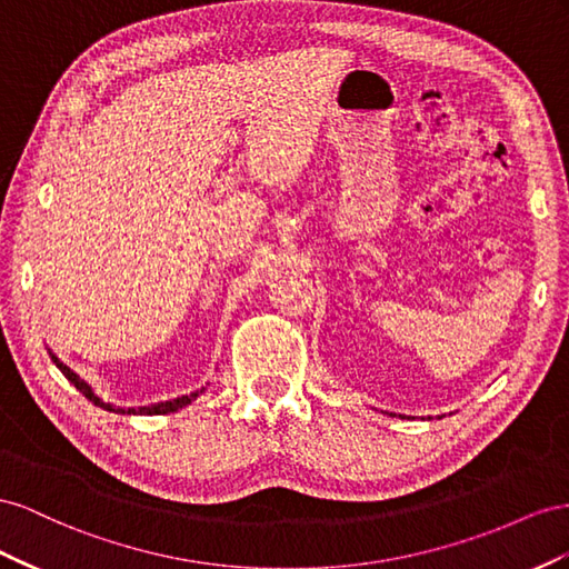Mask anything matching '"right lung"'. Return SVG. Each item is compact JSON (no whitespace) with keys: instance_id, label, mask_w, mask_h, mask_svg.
I'll use <instances>...</instances> for the list:
<instances>
[{"instance_id":"1","label":"right lung","mask_w":569,"mask_h":569,"mask_svg":"<svg viewBox=\"0 0 569 569\" xmlns=\"http://www.w3.org/2000/svg\"><path fill=\"white\" fill-rule=\"evenodd\" d=\"M50 357H52V362L61 369V375L67 377V379L78 388L80 393H83L88 400H92V402L97 405V408H102V410H107V412H117V415H169V412H176V410L186 408V405H190L200 393H204V388H200V391H194V393H190V396H181V398H173V400H167V402H154V405H148V408H117V405L104 402L100 396H94L92 388H90L83 379H80L71 367L63 365L54 352H50Z\"/></svg>"}]
</instances>
